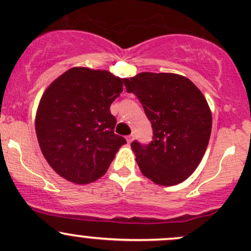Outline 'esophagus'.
<instances>
[{
	"mask_svg": "<svg viewBox=\"0 0 251 251\" xmlns=\"http://www.w3.org/2000/svg\"><path fill=\"white\" fill-rule=\"evenodd\" d=\"M126 142H127L128 144H131L132 142H133V134H129L126 137Z\"/></svg>",
	"mask_w": 251,
	"mask_h": 251,
	"instance_id": "obj_1",
	"label": "esophagus"
}]
</instances>
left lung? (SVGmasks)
<instances>
[{
    "mask_svg": "<svg viewBox=\"0 0 251 251\" xmlns=\"http://www.w3.org/2000/svg\"><path fill=\"white\" fill-rule=\"evenodd\" d=\"M152 124L150 145L131 144L142 174L162 186L177 185L200 165L208 148L212 114L205 97L188 77L143 72L124 79Z\"/></svg>",
    "mask_w": 251,
    "mask_h": 251,
    "instance_id": "left-lung-1",
    "label": "left lung"
}]
</instances>
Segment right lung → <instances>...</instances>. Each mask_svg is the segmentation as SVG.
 Listing matches in <instances>:
<instances>
[{"label": "right lung", "instance_id": "add662e5", "mask_svg": "<svg viewBox=\"0 0 251 251\" xmlns=\"http://www.w3.org/2000/svg\"><path fill=\"white\" fill-rule=\"evenodd\" d=\"M124 79L108 71L73 67L43 92L35 116L40 149L60 177L93 183L107 171L125 138L114 133L111 103Z\"/></svg>", "mask_w": 251, "mask_h": 251}]
</instances>
